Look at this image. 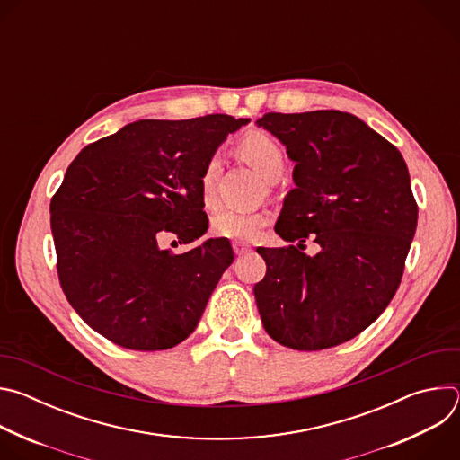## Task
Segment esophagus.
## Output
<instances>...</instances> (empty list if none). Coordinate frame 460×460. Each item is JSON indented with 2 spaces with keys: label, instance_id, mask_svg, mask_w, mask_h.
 <instances>
[{
  "label": "esophagus",
  "instance_id": "1",
  "mask_svg": "<svg viewBox=\"0 0 460 460\" xmlns=\"http://www.w3.org/2000/svg\"><path fill=\"white\" fill-rule=\"evenodd\" d=\"M233 251L240 256V254H245L251 251V245H247L245 242H233Z\"/></svg>",
  "mask_w": 460,
  "mask_h": 460
}]
</instances>
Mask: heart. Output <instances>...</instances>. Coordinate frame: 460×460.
<instances>
[{
  "instance_id": "obj_1",
  "label": "heart",
  "mask_w": 460,
  "mask_h": 460,
  "mask_svg": "<svg viewBox=\"0 0 460 460\" xmlns=\"http://www.w3.org/2000/svg\"><path fill=\"white\" fill-rule=\"evenodd\" d=\"M240 151L243 158L266 180L275 181L284 172V153L280 146L261 133L249 135L242 140ZM222 171V155L220 151L213 153L200 174V189L206 202L213 200L215 183ZM270 222L268 213L264 211H243L234 208H224L217 211L213 218V229L218 236L233 240L252 238L261 227Z\"/></svg>"
}]
</instances>
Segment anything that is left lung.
Here are the masks:
<instances>
[{
	"instance_id": "left-lung-1",
	"label": "left lung",
	"mask_w": 460,
	"mask_h": 460,
	"mask_svg": "<svg viewBox=\"0 0 460 460\" xmlns=\"http://www.w3.org/2000/svg\"><path fill=\"white\" fill-rule=\"evenodd\" d=\"M295 162L275 231L296 245L258 247L266 277L254 286L268 335L298 351L351 341L395 296L419 208L399 149L342 111L268 112L256 119ZM309 234L321 251L299 249Z\"/></svg>"
}]
</instances>
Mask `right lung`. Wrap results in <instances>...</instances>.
<instances>
[{"mask_svg": "<svg viewBox=\"0 0 460 460\" xmlns=\"http://www.w3.org/2000/svg\"><path fill=\"white\" fill-rule=\"evenodd\" d=\"M247 118L138 119L73 160L50 200L61 289L96 333L137 351L169 349L199 325L234 258L227 238L172 254L158 240L206 234L200 174Z\"/></svg>", "mask_w": 460, "mask_h": 460, "instance_id": "add662e5", "label": "right lung"}]
</instances>
